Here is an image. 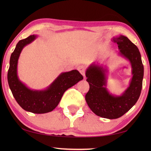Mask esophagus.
Returning <instances> with one entry per match:
<instances>
[{
	"instance_id": "1",
	"label": "esophagus",
	"mask_w": 151,
	"mask_h": 151,
	"mask_svg": "<svg viewBox=\"0 0 151 151\" xmlns=\"http://www.w3.org/2000/svg\"><path fill=\"white\" fill-rule=\"evenodd\" d=\"M77 69L79 70V72L81 73L83 76H84V78L85 79L86 78V77H85V67L84 65H79Z\"/></svg>"
}]
</instances>
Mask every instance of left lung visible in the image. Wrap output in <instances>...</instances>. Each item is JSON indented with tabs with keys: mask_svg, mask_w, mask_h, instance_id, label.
Wrapping results in <instances>:
<instances>
[{
	"mask_svg": "<svg viewBox=\"0 0 151 151\" xmlns=\"http://www.w3.org/2000/svg\"><path fill=\"white\" fill-rule=\"evenodd\" d=\"M111 41L118 45L119 55L129 60L131 64L132 78L129 86L121 95L111 94L106 88L107 67L93 63L86 71L89 90L85 99L95 114L114 119L127 113L138 100L142 88L144 68L138 48L129 38L121 35L113 37Z\"/></svg>",
	"mask_w": 151,
	"mask_h": 151,
	"instance_id": "left-lung-1",
	"label": "left lung"
}]
</instances>
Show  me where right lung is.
Masks as SVG:
<instances>
[{"mask_svg":"<svg viewBox=\"0 0 151 151\" xmlns=\"http://www.w3.org/2000/svg\"><path fill=\"white\" fill-rule=\"evenodd\" d=\"M36 37V35H32L17 43L11 54L8 81L13 95L22 109L34 114H45L52 111L58 105L64 92L82 81L83 76L77 70H72L61 73L49 87L43 90L28 88L18 77V60L22 49Z\"/></svg>","mask_w":151,"mask_h":151,"instance_id":"add662e5","label":"right lung"}]
</instances>
